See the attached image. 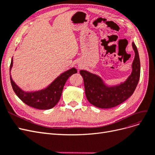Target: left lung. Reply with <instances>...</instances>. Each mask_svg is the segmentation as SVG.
<instances>
[{
	"mask_svg": "<svg viewBox=\"0 0 155 155\" xmlns=\"http://www.w3.org/2000/svg\"><path fill=\"white\" fill-rule=\"evenodd\" d=\"M135 56L132 64V72L124 83L108 87L102 79L86 70H80L83 78L85 95L92 105L101 109H109L121 104L132 96L140 76V61L137 46L132 43Z\"/></svg>",
	"mask_w": 155,
	"mask_h": 155,
	"instance_id": "8db88e82",
	"label": "left lung"
}]
</instances>
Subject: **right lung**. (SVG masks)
Wrapping results in <instances>:
<instances>
[{
	"label": "right lung",
	"mask_w": 155,
	"mask_h": 155,
	"mask_svg": "<svg viewBox=\"0 0 155 155\" xmlns=\"http://www.w3.org/2000/svg\"><path fill=\"white\" fill-rule=\"evenodd\" d=\"M12 66L13 59L10 64V71H11ZM76 73H77V70L75 68L70 69L61 74L48 87L35 92H27L23 91L13 81L11 76L10 81L13 90L25 104L37 109L47 110L53 108L58 104L61 96L65 83L70 76Z\"/></svg>",
	"instance_id": "obj_1"
}]
</instances>
